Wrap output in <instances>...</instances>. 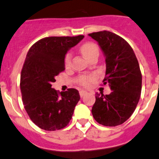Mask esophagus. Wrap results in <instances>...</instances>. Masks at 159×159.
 Returning <instances> with one entry per match:
<instances>
[{
	"label": "esophagus",
	"mask_w": 159,
	"mask_h": 159,
	"mask_svg": "<svg viewBox=\"0 0 159 159\" xmlns=\"http://www.w3.org/2000/svg\"><path fill=\"white\" fill-rule=\"evenodd\" d=\"M79 93H80V96H81V98H82L83 96H84V95H86L87 93H88V92H87L86 91H83V90H81V91H80Z\"/></svg>",
	"instance_id": "1"
}]
</instances>
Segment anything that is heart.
<instances>
[{
  "label": "heart",
  "instance_id": "heart-1",
  "mask_svg": "<svg viewBox=\"0 0 159 159\" xmlns=\"http://www.w3.org/2000/svg\"><path fill=\"white\" fill-rule=\"evenodd\" d=\"M81 52L83 54V56L87 59L89 60L93 55L99 54V49H98V46L95 43L88 42V43H84L81 46ZM71 55L70 53H68L66 56V58H65V65H66V67H68L71 65ZM92 79V77L82 76L80 78V84L81 85H84V86H88L91 82Z\"/></svg>",
  "mask_w": 159,
  "mask_h": 159
}]
</instances>
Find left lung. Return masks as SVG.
<instances>
[{
    "label": "left lung",
    "instance_id": "8db88e82",
    "mask_svg": "<svg viewBox=\"0 0 159 159\" xmlns=\"http://www.w3.org/2000/svg\"><path fill=\"white\" fill-rule=\"evenodd\" d=\"M96 40L106 63L103 84L107 83L110 94L95 93L92 115L100 124L116 126L131 116L136 109L142 90V74L136 55L124 39L110 31L88 34Z\"/></svg>",
    "mask_w": 159,
    "mask_h": 159
}]
</instances>
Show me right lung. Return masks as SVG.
Masks as SVG:
<instances>
[{"label": "right lung", "mask_w": 159, "mask_h": 159, "mask_svg": "<svg viewBox=\"0 0 159 159\" xmlns=\"http://www.w3.org/2000/svg\"><path fill=\"white\" fill-rule=\"evenodd\" d=\"M84 36H51L33 44L26 55L20 77L25 110L39 128L55 131L66 127L80 100L78 90L58 93L52 88L56 76L65 71L68 51Z\"/></svg>", "instance_id": "obj_1"}]
</instances>
